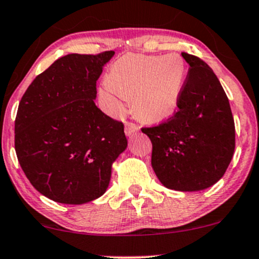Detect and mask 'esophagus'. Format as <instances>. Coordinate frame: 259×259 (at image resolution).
Masks as SVG:
<instances>
[{"label":"esophagus","mask_w":259,"mask_h":259,"mask_svg":"<svg viewBox=\"0 0 259 259\" xmlns=\"http://www.w3.org/2000/svg\"><path fill=\"white\" fill-rule=\"evenodd\" d=\"M139 127L138 125H135L134 123H126L125 124V135L126 136H133L134 134L139 133Z\"/></svg>","instance_id":"esophagus-1"}]
</instances>
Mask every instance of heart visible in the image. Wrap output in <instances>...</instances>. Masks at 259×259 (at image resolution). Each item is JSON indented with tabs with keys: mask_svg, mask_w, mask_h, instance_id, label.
I'll return each mask as SVG.
<instances>
[{
	"mask_svg": "<svg viewBox=\"0 0 259 259\" xmlns=\"http://www.w3.org/2000/svg\"><path fill=\"white\" fill-rule=\"evenodd\" d=\"M185 82L186 65L179 54H125L112 65L99 93L113 116L123 113L121 100L132 96L136 117L159 123L175 114Z\"/></svg>",
	"mask_w": 259,
	"mask_h": 259,
	"instance_id": "1",
	"label": "heart"
}]
</instances>
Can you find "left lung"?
Instances as JSON below:
<instances>
[{
    "instance_id": "1",
    "label": "left lung",
    "mask_w": 259,
    "mask_h": 259,
    "mask_svg": "<svg viewBox=\"0 0 259 259\" xmlns=\"http://www.w3.org/2000/svg\"><path fill=\"white\" fill-rule=\"evenodd\" d=\"M189 65L179 111L165 123L145 127L151 139L152 167L161 185L197 192L219 182L235 148L229 100L206 62L182 53Z\"/></svg>"
}]
</instances>
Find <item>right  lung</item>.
Returning <instances> with one entry per match:
<instances>
[{"label": "right lung", "instance_id": "right-lung-1", "mask_svg": "<svg viewBox=\"0 0 259 259\" xmlns=\"http://www.w3.org/2000/svg\"><path fill=\"white\" fill-rule=\"evenodd\" d=\"M114 52L68 54L30 84L15 118V152L40 194L87 204L107 191L125 151L124 125L96 107V80Z\"/></svg>", "mask_w": 259, "mask_h": 259}]
</instances>
